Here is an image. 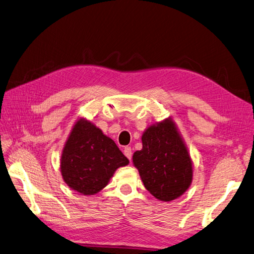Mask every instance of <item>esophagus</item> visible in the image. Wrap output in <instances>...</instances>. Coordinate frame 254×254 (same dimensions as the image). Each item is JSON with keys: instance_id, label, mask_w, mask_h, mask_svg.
Returning a JSON list of instances; mask_svg holds the SVG:
<instances>
[{"instance_id": "1", "label": "esophagus", "mask_w": 254, "mask_h": 254, "mask_svg": "<svg viewBox=\"0 0 254 254\" xmlns=\"http://www.w3.org/2000/svg\"><path fill=\"white\" fill-rule=\"evenodd\" d=\"M123 153H125L126 157L131 161L132 159V149L131 147H125V149H123Z\"/></svg>"}]
</instances>
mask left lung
<instances>
[{
    "instance_id": "8db88e82",
    "label": "left lung",
    "mask_w": 254,
    "mask_h": 254,
    "mask_svg": "<svg viewBox=\"0 0 254 254\" xmlns=\"http://www.w3.org/2000/svg\"><path fill=\"white\" fill-rule=\"evenodd\" d=\"M142 149L133 154L146 189L155 198L171 201L192 183V160L172 119L149 127L141 136Z\"/></svg>"
}]
</instances>
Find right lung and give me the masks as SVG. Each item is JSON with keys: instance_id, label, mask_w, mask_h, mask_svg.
<instances>
[{"instance_id": "add662e5", "label": "right lung", "mask_w": 254, "mask_h": 254, "mask_svg": "<svg viewBox=\"0 0 254 254\" xmlns=\"http://www.w3.org/2000/svg\"><path fill=\"white\" fill-rule=\"evenodd\" d=\"M60 164L65 184L83 195H93L128 160L112 138L90 121L80 119L65 142Z\"/></svg>"}]
</instances>
